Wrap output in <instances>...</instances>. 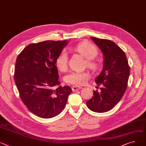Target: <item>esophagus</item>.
Here are the masks:
<instances>
[{
  "mask_svg": "<svg viewBox=\"0 0 146 146\" xmlns=\"http://www.w3.org/2000/svg\"><path fill=\"white\" fill-rule=\"evenodd\" d=\"M82 87H80V86H74L72 87V90L73 92H76L77 90H80V89H82Z\"/></svg>",
  "mask_w": 146,
  "mask_h": 146,
  "instance_id": "esophagus-1",
  "label": "esophagus"
}]
</instances>
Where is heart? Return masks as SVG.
Returning <instances> with one entry per match:
<instances>
[{
  "instance_id": "heart-1",
  "label": "heart",
  "mask_w": 146,
  "mask_h": 146,
  "mask_svg": "<svg viewBox=\"0 0 146 146\" xmlns=\"http://www.w3.org/2000/svg\"><path fill=\"white\" fill-rule=\"evenodd\" d=\"M74 50L83 56L87 59V64L92 69H95L97 64L94 59L98 56V50L97 47L89 42H82L74 47ZM56 65L57 69L62 72H65L68 66V54L66 50H63L57 56L56 59ZM88 72H79L72 71L66 76L65 82L69 84L80 86L85 84L90 78Z\"/></svg>"
}]
</instances>
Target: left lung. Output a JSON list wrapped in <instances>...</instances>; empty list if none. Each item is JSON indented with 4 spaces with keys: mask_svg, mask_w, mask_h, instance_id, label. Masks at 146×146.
<instances>
[{
    "mask_svg": "<svg viewBox=\"0 0 146 146\" xmlns=\"http://www.w3.org/2000/svg\"><path fill=\"white\" fill-rule=\"evenodd\" d=\"M103 54V67L95 82L101 92L93 91L92 99L86 102L87 106L96 113H104L117 104L127 89L130 67L125 53L114 42L107 39L91 37Z\"/></svg>",
    "mask_w": 146,
    "mask_h": 146,
    "instance_id": "left-lung-1",
    "label": "left lung"
}]
</instances>
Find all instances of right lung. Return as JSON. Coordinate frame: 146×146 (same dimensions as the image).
<instances>
[{
  "instance_id": "obj_1",
  "label": "right lung",
  "mask_w": 146,
  "mask_h": 146,
  "mask_svg": "<svg viewBox=\"0 0 146 146\" xmlns=\"http://www.w3.org/2000/svg\"><path fill=\"white\" fill-rule=\"evenodd\" d=\"M68 41L47 40L26 46L17 57L14 79L21 99L38 117L50 119L64 109L70 87L59 86L56 59ZM54 86H58L56 90Z\"/></svg>"
}]
</instances>
